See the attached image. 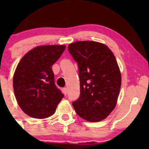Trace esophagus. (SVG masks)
<instances>
[{
    "label": "esophagus",
    "instance_id": "esophagus-1",
    "mask_svg": "<svg viewBox=\"0 0 149 149\" xmlns=\"http://www.w3.org/2000/svg\"><path fill=\"white\" fill-rule=\"evenodd\" d=\"M63 91L64 94H65V95H66V94H67V92H68V88H66V87H65V88H63Z\"/></svg>",
    "mask_w": 149,
    "mask_h": 149
}]
</instances>
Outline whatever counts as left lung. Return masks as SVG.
Returning a JSON list of instances; mask_svg holds the SVG:
<instances>
[{"label": "left lung", "mask_w": 149, "mask_h": 149, "mask_svg": "<svg viewBox=\"0 0 149 149\" xmlns=\"http://www.w3.org/2000/svg\"><path fill=\"white\" fill-rule=\"evenodd\" d=\"M77 63L80 96L73 102L79 116L90 122L106 118L116 105L121 86V74L112 51L102 43L81 41L68 45Z\"/></svg>", "instance_id": "1"}]
</instances>
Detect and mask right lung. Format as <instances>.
<instances>
[{"mask_svg": "<svg viewBox=\"0 0 149 149\" xmlns=\"http://www.w3.org/2000/svg\"><path fill=\"white\" fill-rule=\"evenodd\" d=\"M65 49L64 45L37 47L18 64L13 90L19 107L29 116L37 119L51 116L64 97L55 86L52 66Z\"/></svg>", "mask_w": 149, "mask_h": 149, "instance_id": "obj_1", "label": "right lung"}]
</instances>
